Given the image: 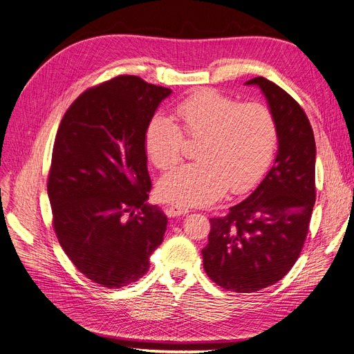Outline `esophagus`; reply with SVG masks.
I'll use <instances>...</instances> for the list:
<instances>
[{"mask_svg": "<svg viewBox=\"0 0 354 354\" xmlns=\"http://www.w3.org/2000/svg\"><path fill=\"white\" fill-rule=\"evenodd\" d=\"M187 214H189V209L188 208H183L180 205H172L169 209H167V215H169V218L187 215Z\"/></svg>", "mask_w": 354, "mask_h": 354, "instance_id": "1", "label": "esophagus"}]
</instances>
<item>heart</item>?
Returning a JSON list of instances; mask_svg holds the SVG:
<instances>
[{
    "label": "heart",
    "mask_w": 354,
    "mask_h": 354,
    "mask_svg": "<svg viewBox=\"0 0 354 354\" xmlns=\"http://www.w3.org/2000/svg\"><path fill=\"white\" fill-rule=\"evenodd\" d=\"M182 129L169 116L155 115L145 132L149 159L160 171L183 156L185 136L201 140L199 162L166 174L158 185L165 201L205 207L228 189L245 194L263 179L274 159L278 130L272 111L263 103L239 100L203 88L176 106Z\"/></svg>",
    "instance_id": "1"
}]
</instances>
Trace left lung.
I'll return each instance as SVG.
<instances>
[{
	"mask_svg": "<svg viewBox=\"0 0 354 354\" xmlns=\"http://www.w3.org/2000/svg\"><path fill=\"white\" fill-rule=\"evenodd\" d=\"M277 122L278 152L257 189L211 218L203 268L219 287L235 292L267 288L300 257L315 202V142L303 107L280 86L255 77Z\"/></svg>",
	"mask_w": 354,
	"mask_h": 354,
	"instance_id": "8db88e82",
	"label": "left lung"
}]
</instances>
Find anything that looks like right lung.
Returning <instances> with one entry per match:
<instances>
[{"instance_id": "1", "label": "right lung", "mask_w": 354, "mask_h": 354, "mask_svg": "<svg viewBox=\"0 0 354 354\" xmlns=\"http://www.w3.org/2000/svg\"><path fill=\"white\" fill-rule=\"evenodd\" d=\"M171 93L118 76L83 91L55 135L47 182L53 228L70 261L102 287L138 281L163 241L167 218L146 203L145 132Z\"/></svg>"}]
</instances>
